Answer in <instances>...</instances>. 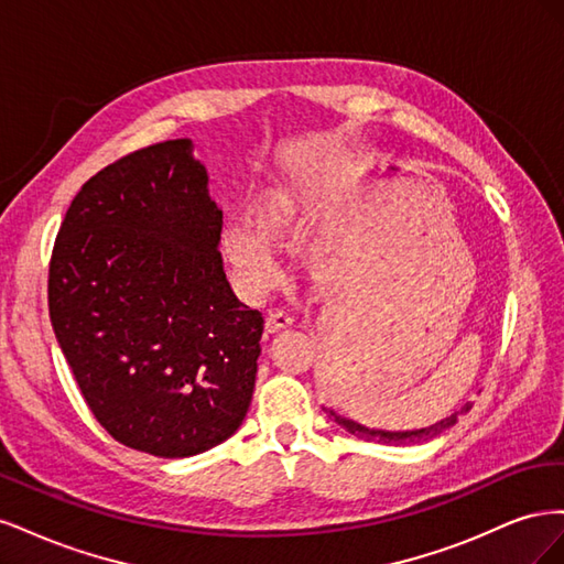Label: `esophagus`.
<instances>
[{
	"instance_id": "esophagus-1",
	"label": "esophagus",
	"mask_w": 564,
	"mask_h": 564,
	"mask_svg": "<svg viewBox=\"0 0 564 564\" xmlns=\"http://www.w3.org/2000/svg\"><path fill=\"white\" fill-rule=\"evenodd\" d=\"M292 324H294V317H292V315L284 313V311H272V313L268 315V319H265V329H268V334H275V332H280V329L292 327Z\"/></svg>"
}]
</instances>
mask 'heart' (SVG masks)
Listing matches in <instances>:
<instances>
[{"instance_id":"heart-1","label":"heart","mask_w":564,"mask_h":564,"mask_svg":"<svg viewBox=\"0 0 564 564\" xmlns=\"http://www.w3.org/2000/svg\"><path fill=\"white\" fill-rule=\"evenodd\" d=\"M317 214V202L308 193L294 187L265 193L253 207V224H232L220 235V253L232 272L242 294L256 299L278 282L280 265L267 245L292 247L303 240ZM313 270H324L332 263V247L317 242L305 253Z\"/></svg>"}]
</instances>
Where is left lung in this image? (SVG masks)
<instances>
[{"label": "left lung", "mask_w": 564, "mask_h": 564, "mask_svg": "<svg viewBox=\"0 0 564 564\" xmlns=\"http://www.w3.org/2000/svg\"><path fill=\"white\" fill-rule=\"evenodd\" d=\"M468 409H470V404H464V406H460L458 412H454L452 416L440 419L437 423L429 425V429H416V431H381V429H369V425H362V423H357V421H352V419H348V416L336 414L334 409L324 406V412H327L329 419H334V421L340 425V429L348 431V433L355 435V437L367 440V442H381V445H406V442H429V440L437 437L442 431L452 429V425L458 421V416L466 414Z\"/></svg>", "instance_id": "obj_1"}]
</instances>
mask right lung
<instances>
[{
  "mask_svg": "<svg viewBox=\"0 0 564 564\" xmlns=\"http://www.w3.org/2000/svg\"><path fill=\"white\" fill-rule=\"evenodd\" d=\"M191 139L106 166L67 209L48 315L98 423L162 458L207 452L251 404L263 317L232 294L224 212Z\"/></svg>",
  "mask_w": 564,
  "mask_h": 564,
  "instance_id": "add662e5",
  "label": "right lung"
}]
</instances>
